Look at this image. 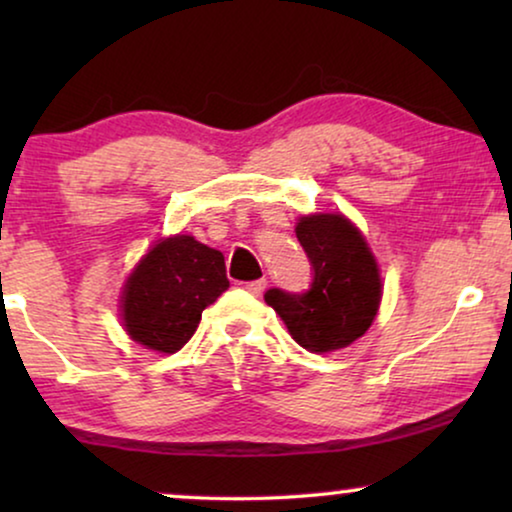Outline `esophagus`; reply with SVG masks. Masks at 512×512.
Wrapping results in <instances>:
<instances>
[{
    "label": "esophagus",
    "mask_w": 512,
    "mask_h": 512,
    "mask_svg": "<svg viewBox=\"0 0 512 512\" xmlns=\"http://www.w3.org/2000/svg\"><path fill=\"white\" fill-rule=\"evenodd\" d=\"M265 286H268V282H265V279H256V282L244 284V289H247L251 296H261V293L265 291Z\"/></svg>",
    "instance_id": "1"
}]
</instances>
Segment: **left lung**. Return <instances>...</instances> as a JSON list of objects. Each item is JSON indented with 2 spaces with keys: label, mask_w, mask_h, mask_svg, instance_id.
I'll return each instance as SVG.
<instances>
[{
  "label": "left lung",
  "mask_w": 512,
  "mask_h": 512,
  "mask_svg": "<svg viewBox=\"0 0 512 512\" xmlns=\"http://www.w3.org/2000/svg\"><path fill=\"white\" fill-rule=\"evenodd\" d=\"M296 237L312 265L303 293L265 291V303L307 352H333L359 340L373 324L382 298L380 270L359 228L342 214H310Z\"/></svg>",
  "instance_id": "1"
}]
</instances>
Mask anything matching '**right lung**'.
<instances>
[{
  "mask_svg": "<svg viewBox=\"0 0 512 512\" xmlns=\"http://www.w3.org/2000/svg\"><path fill=\"white\" fill-rule=\"evenodd\" d=\"M230 286L221 251L191 235L149 249L123 286V326L139 345L174 354L191 340L202 310Z\"/></svg>",
  "mask_w": 512,
  "mask_h": 512,
  "instance_id": "add662e5",
  "label": "right lung"
}]
</instances>
